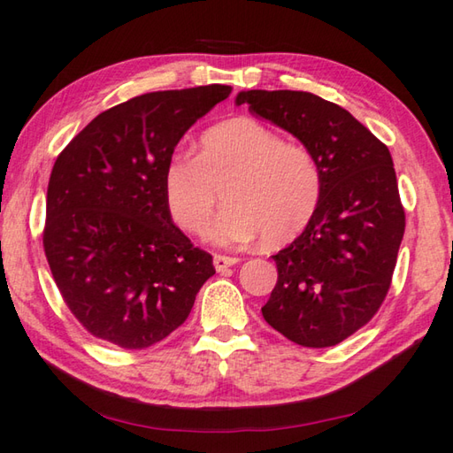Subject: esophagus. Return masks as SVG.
I'll use <instances>...</instances> for the list:
<instances>
[{"instance_id": "1", "label": "esophagus", "mask_w": 453, "mask_h": 453, "mask_svg": "<svg viewBox=\"0 0 453 453\" xmlns=\"http://www.w3.org/2000/svg\"><path fill=\"white\" fill-rule=\"evenodd\" d=\"M235 263H239L237 257H227V255H214V267L216 271H226L227 267H234Z\"/></svg>"}]
</instances>
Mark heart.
Returning a JSON list of instances; mask_svg holds the SVG:
<instances>
[{
    "mask_svg": "<svg viewBox=\"0 0 453 453\" xmlns=\"http://www.w3.org/2000/svg\"><path fill=\"white\" fill-rule=\"evenodd\" d=\"M165 202L184 232L203 235L224 188L227 206L210 229L219 245L263 237L269 247L296 239L312 221L322 198V173L303 145L251 118L210 127L196 157L173 155L163 171Z\"/></svg>",
    "mask_w": 453,
    "mask_h": 453,
    "instance_id": "b5f03b06",
    "label": "heart"
}]
</instances>
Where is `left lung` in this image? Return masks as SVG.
<instances>
[{
    "instance_id": "8db88e82",
    "label": "left lung",
    "mask_w": 453,
    "mask_h": 453,
    "mask_svg": "<svg viewBox=\"0 0 453 453\" xmlns=\"http://www.w3.org/2000/svg\"><path fill=\"white\" fill-rule=\"evenodd\" d=\"M235 104L292 133L320 165V206L273 255L279 279L261 312L290 342L332 348L375 316L391 287L404 235L391 153L348 110L316 94L247 90Z\"/></svg>"
}]
</instances>
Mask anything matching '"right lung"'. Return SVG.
I'll use <instances>...</instances> for the list:
<instances>
[{
  "mask_svg": "<svg viewBox=\"0 0 453 453\" xmlns=\"http://www.w3.org/2000/svg\"><path fill=\"white\" fill-rule=\"evenodd\" d=\"M232 92H150L94 118L52 166L42 245L70 312L96 338L145 349L184 324L211 255L173 224L163 171L182 135Z\"/></svg>",
  "mask_w": 453,
  "mask_h": 453,
  "instance_id": "obj_1",
  "label": "right lung"
}]
</instances>
